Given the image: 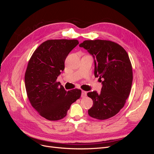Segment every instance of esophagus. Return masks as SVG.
<instances>
[{
	"instance_id": "obj_1",
	"label": "esophagus",
	"mask_w": 154,
	"mask_h": 154,
	"mask_svg": "<svg viewBox=\"0 0 154 154\" xmlns=\"http://www.w3.org/2000/svg\"><path fill=\"white\" fill-rule=\"evenodd\" d=\"M87 96V92L84 91H82V94H81V97H84Z\"/></svg>"
}]
</instances>
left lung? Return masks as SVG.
<instances>
[{
	"label": "left lung",
	"mask_w": 154,
	"mask_h": 154,
	"mask_svg": "<svg viewBox=\"0 0 154 154\" xmlns=\"http://www.w3.org/2000/svg\"><path fill=\"white\" fill-rule=\"evenodd\" d=\"M79 46L92 56L94 76L103 80L100 93H87L93 101L88 114L100 120L113 117L124 106L131 90L132 68L127 51L109 40H85Z\"/></svg>",
	"instance_id": "obj_1"
}]
</instances>
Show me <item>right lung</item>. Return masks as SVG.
<instances>
[{"label":"right lung","mask_w":154,"mask_h":154,"mask_svg":"<svg viewBox=\"0 0 154 154\" xmlns=\"http://www.w3.org/2000/svg\"><path fill=\"white\" fill-rule=\"evenodd\" d=\"M79 44L77 40H49L31 57L25 74L27 97L32 106L48 120L66 117L71 104L80 97L81 90L66 91L58 76L65 69V60Z\"/></svg>","instance_id":"add662e5"}]
</instances>
